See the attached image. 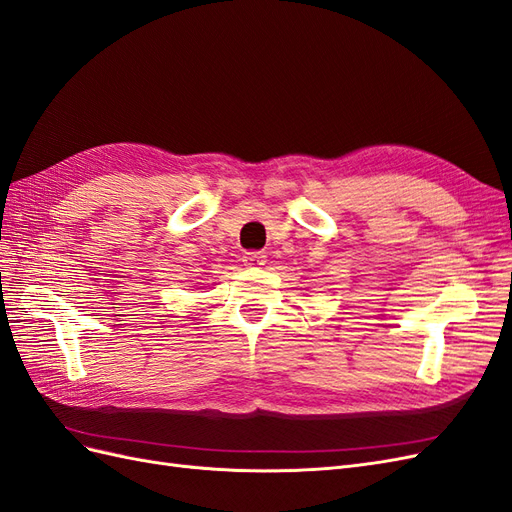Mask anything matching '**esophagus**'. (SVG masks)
I'll return each instance as SVG.
<instances>
[{"label":"esophagus","instance_id":"34e87169","mask_svg":"<svg viewBox=\"0 0 512 512\" xmlns=\"http://www.w3.org/2000/svg\"><path fill=\"white\" fill-rule=\"evenodd\" d=\"M243 262H245V267H262L267 262V256H265V252H245Z\"/></svg>","mask_w":512,"mask_h":512}]
</instances>
